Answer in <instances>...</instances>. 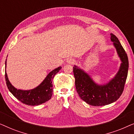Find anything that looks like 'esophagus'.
Here are the masks:
<instances>
[{"label": "esophagus", "mask_w": 134, "mask_h": 134, "mask_svg": "<svg viewBox=\"0 0 134 134\" xmlns=\"http://www.w3.org/2000/svg\"><path fill=\"white\" fill-rule=\"evenodd\" d=\"M75 62V60L72 58H69V59L68 60V63L69 64H73Z\"/></svg>", "instance_id": "34e87169"}]
</instances>
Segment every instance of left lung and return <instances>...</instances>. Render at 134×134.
<instances>
[{"mask_svg":"<svg viewBox=\"0 0 134 134\" xmlns=\"http://www.w3.org/2000/svg\"><path fill=\"white\" fill-rule=\"evenodd\" d=\"M110 36L111 41L113 42V46L122 63L118 72L109 83L99 85L82 69L76 66L73 67L75 85L79 96L85 102L93 106L108 105L118 100L124 90L127 77L129 61L127 54L118 38L112 34Z\"/></svg>","mask_w":134,"mask_h":134,"instance_id":"8db88e82","label":"left lung"}]
</instances>
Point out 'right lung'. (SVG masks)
<instances>
[{
	"label": "right lung",
	"instance_id": "add662e5",
	"mask_svg": "<svg viewBox=\"0 0 134 134\" xmlns=\"http://www.w3.org/2000/svg\"><path fill=\"white\" fill-rule=\"evenodd\" d=\"M61 68L62 67L60 66L51 71L40 85L30 90H18L14 87L9 81L5 70V76L7 87L13 95L23 104L32 106L40 105L51 99L53 93V85L52 83L53 79L55 75L59 72Z\"/></svg>",
	"mask_w": 134,
	"mask_h": 134
}]
</instances>
